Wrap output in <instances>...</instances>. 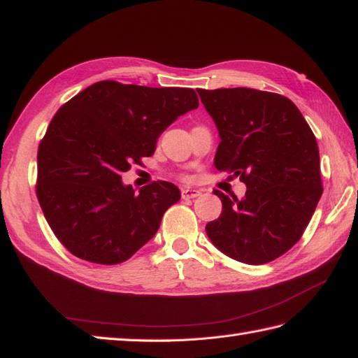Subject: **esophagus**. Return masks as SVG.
Instances as JSON below:
<instances>
[{"label": "esophagus", "instance_id": "1", "mask_svg": "<svg viewBox=\"0 0 358 358\" xmlns=\"http://www.w3.org/2000/svg\"><path fill=\"white\" fill-rule=\"evenodd\" d=\"M201 192L196 191V189H191V187H186V189H181V196H183V200H191L195 199V196H199Z\"/></svg>", "mask_w": 358, "mask_h": 358}]
</instances>
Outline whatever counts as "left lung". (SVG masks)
I'll return each mask as SVG.
<instances>
[{"mask_svg": "<svg viewBox=\"0 0 358 358\" xmlns=\"http://www.w3.org/2000/svg\"><path fill=\"white\" fill-rule=\"evenodd\" d=\"M220 141L218 171L246 185L245 199L214 191L223 212L206 224L227 257L263 264L301 238L323 194L314 132L289 98L249 87L199 89Z\"/></svg>", "mask_w": 358, "mask_h": 358, "instance_id": "obj_1", "label": "left lung"}]
</instances>
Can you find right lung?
I'll list each match as a JSON object with an SVG mask.
<instances>
[{
	"label": "right lung",
	"mask_w": 358,
	"mask_h": 358,
	"mask_svg": "<svg viewBox=\"0 0 358 358\" xmlns=\"http://www.w3.org/2000/svg\"><path fill=\"white\" fill-rule=\"evenodd\" d=\"M199 108L189 87L98 81L64 103L38 146L36 196L50 229L75 257L129 260L154 237L178 187L154 181L135 194L121 175L150 157L157 138Z\"/></svg>",
	"instance_id": "1"
}]
</instances>
